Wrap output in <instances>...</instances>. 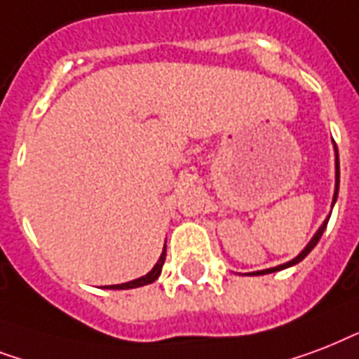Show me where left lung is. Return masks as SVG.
Returning <instances> with one entry per match:
<instances>
[{
	"mask_svg": "<svg viewBox=\"0 0 359 359\" xmlns=\"http://www.w3.org/2000/svg\"><path fill=\"white\" fill-rule=\"evenodd\" d=\"M335 157H337V159H335V163H337V177H335V180H337V182H335V194H333V204H335V200H337V193H339V154H337V148H335ZM333 208V205H332ZM327 221H330V217L326 219V221H324V224H322L320 229H318V232H316L315 236H313V240L309 241V245L305 247L304 251L299 252L298 257L294 258V260H290V262H286V264H280V266H275V268H269V269H262V271H257V273L255 275H264V273H271V271H279V269H285V268H288V266H294V264H298V262H302V260H304L305 257H307V255H309L311 251H313V247L316 245V243H318V240H320V236H322V232H324V229H326V224H327Z\"/></svg>",
	"mask_w": 359,
	"mask_h": 359,
	"instance_id": "8db88e82",
	"label": "left lung"
}]
</instances>
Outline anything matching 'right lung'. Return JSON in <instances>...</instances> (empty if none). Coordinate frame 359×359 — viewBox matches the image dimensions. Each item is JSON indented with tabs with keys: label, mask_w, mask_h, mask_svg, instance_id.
I'll list each match as a JSON object with an SVG mask.
<instances>
[{
	"label": "right lung",
	"mask_w": 359,
	"mask_h": 359,
	"mask_svg": "<svg viewBox=\"0 0 359 359\" xmlns=\"http://www.w3.org/2000/svg\"><path fill=\"white\" fill-rule=\"evenodd\" d=\"M165 258H166V247L163 249V252H161L159 262L155 264L154 269H151L148 275H144V277H140V279H135V280H129V283H123V285H110V286H104V288H112V290H127V288H136V286L149 285V283H154V280L161 275V269H163Z\"/></svg>",
	"instance_id": "right-lung-1"
}]
</instances>
